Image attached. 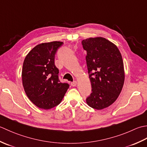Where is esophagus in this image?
<instances>
[{
    "mask_svg": "<svg viewBox=\"0 0 147 147\" xmlns=\"http://www.w3.org/2000/svg\"><path fill=\"white\" fill-rule=\"evenodd\" d=\"M76 85H77V81H76V80H75V81H74V82H71V86L75 87Z\"/></svg>",
    "mask_w": 147,
    "mask_h": 147,
    "instance_id": "obj_1",
    "label": "esophagus"
}]
</instances>
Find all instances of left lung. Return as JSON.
I'll return each instance as SVG.
<instances>
[{
    "mask_svg": "<svg viewBox=\"0 0 147 147\" xmlns=\"http://www.w3.org/2000/svg\"><path fill=\"white\" fill-rule=\"evenodd\" d=\"M92 92L86 98L89 107L101 110L117 99L124 82V63L115 44L103 37L82 40Z\"/></svg>",
    "mask_w": 147,
    "mask_h": 147,
    "instance_id": "8db88e82",
    "label": "left lung"
}]
</instances>
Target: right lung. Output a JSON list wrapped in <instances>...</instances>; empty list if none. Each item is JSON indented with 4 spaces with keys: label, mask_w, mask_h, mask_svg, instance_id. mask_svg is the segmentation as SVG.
Wrapping results in <instances>:
<instances>
[{
    "label": "right lung",
    "mask_w": 147,
    "mask_h": 147,
    "mask_svg": "<svg viewBox=\"0 0 147 147\" xmlns=\"http://www.w3.org/2000/svg\"><path fill=\"white\" fill-rule=\"evenodd\" d=\"M63 42L58 41L40 44L26 55L22 69L25 91L38 108L50 109L61 103L69 88L59 79V70L55 64L57 50Z\"/></svg>",
    "instance_id": "add662e5"
}]
</instances>
